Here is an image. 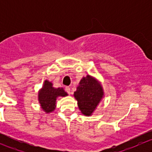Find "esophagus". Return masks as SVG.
<instances>
[{
    "label": "esophagus",
    "mask_w": 152,
    "mask_h": 152,
    "mask_svg": "<svg viewBox=\"0 0 152 152\" xmlns=\"http://www.w3.org/2000/svg\"><path fill=\"white\" fill-rule=\"evenodd\" d=\"M65 91H66L68 94H70V87H65Z\"/></svg>",
    "instance_id": "1"
}]
</instances>
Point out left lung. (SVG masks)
Masks as SVG:
<instances>
[{"label":"left lung","mask_w":152,"mask_h":152,"mask_svg":"<svg viewBox=\"0 0 152 152\" xmlns=\"http://www.w3.org/2000/svg\"><path fill=\"white\" fill-rule=\"evenodd\" d=\"M73 96L81 113L85 116H90L104 97V91L97 79L87 75L80 80Z\"/></svg>","instance_id":"1"}]
</instances>
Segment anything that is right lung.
<instances>
[{
    "label": "right lung",
    "mask_w": 152,
    "mask_h": 152,
    "mask_svg": "<svg viewBox=\"0 0 152 152\" xmlns=\"http://www.w3.org/2000/svg\"><path fill=\"white\" fill-rule=\"evenodd\" d=\"M67 95L62 87L54 88L51 82L45 80L42 88L38 91V101L41 109L46 114H49L56 109L57 98L65 97Z\"/></svg>",
    "instance_id": "obj_1"
}]
</instances>
